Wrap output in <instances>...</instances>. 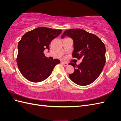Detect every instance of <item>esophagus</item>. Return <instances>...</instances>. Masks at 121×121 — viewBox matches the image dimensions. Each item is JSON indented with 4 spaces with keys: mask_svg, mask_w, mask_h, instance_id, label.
Listing matches in <instances>:
<instances>
[{
    "mask_svg": "<svg viewBox=\"0 0 121 121\" xmlns=\"http://www.w3.org/2000/svg\"><path fill=\"white\" fill-rule=\"evenodd\" d=\"M61 63H62V64L63 65H64V66H65V67L68 66V63H66V62H65V61H62V62H61Z\"/></svg>",
    "mask_w": 121,
    "mask_h": 121,
    "instance_id": "34e87169",
    "label": "esophagus"
}]
</instances>
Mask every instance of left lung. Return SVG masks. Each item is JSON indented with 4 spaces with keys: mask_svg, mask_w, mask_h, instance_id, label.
<instances>
[{
    "mask_svg": "<svg viewBox=\"0 0 121 121\" xmlns=\"http://www.w3.org/2000/svg\"><path fill=\"white\" fill-rule=\"evenodd\" d=\"M68 36L74 42L72 57L82 59L79 65L70 63L74 71L69 74L71 80L81 86L91 84L98 78L106 63L104 43L94 34L81 29H72L64 32L61 37Z\"/></svg>",
    "mask_w": 121,
    "mask_h": 121,
    "instance_id": "1",
    "label": "left lung"
}]
</instances>
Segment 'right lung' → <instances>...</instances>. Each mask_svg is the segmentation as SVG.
Instances as JSON below:
<instances>
[{
  "label": "right lung",
  "instance_id": "1",
  "mask_svg": "<svg viewBox=\"0 0 121 121\" xmlns=\"http://www.w3.org/2000/svg\"><path fill=\"white\" fill-rule=\"evenodd\" d=\"M61 30L39 27L28 31L18 43L16 61L20 73L28 81L38 83L48 78L60 60H51L43 51L49 49L51 41L61 33Z\"/></svg>",
  "mask_w": 121,
  "mask_h": 121
}]
</instances>
